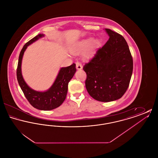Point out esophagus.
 <instances>
[{"label":"esophagus","instance_id":"obj_1","mask_svg":"<svg viewBox=\"0 0 158 158\" xmlns=\"http://www.w3.org/2000/svg\"><path fill=\"white\" fill-rule=\"evenodd\" d=\"M76 67L77 70H81L82 69V65L79 61H77L76 62Z\"/></svg>","mask_w":158,"mask_h":158}]
</instances>
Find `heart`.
Returning a JSON list of instances; mask_svg holds the SVG:
<instances>
[{"label":"heart","mask_w":158,"mask_h":158,"mask_svg":"<svg viewBox=\"0 0 158 158\" xmlns=\"http://www.w3.org/2000/svg\"><path fill=\"white\" fill-rule=\"evenodd\" d=\"M100 45V41L99 40H94L92 37L84 39L75 45L74 48V52L79 54L85 51L86 49L85 57L89 59L92 57Z\"/></svg>","instance_id":"heart-1"}]
</instances>
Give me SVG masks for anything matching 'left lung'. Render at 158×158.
Returning <instances> with one entry per match:
<instances>
[{
    "label": "left lung",
    "instance_id": "8db88e82",
    "mask_svg": "<svg viewBox=\"0 0 158 158\" xmlns=\"http://www.w3.org/2000/svg\"><path fill=\"white\" fill-rule=\"evenodd\" d=\"M109 40L83 69L90 97L101 102L118 99L125 94L133 73V61L127 43L118 33L105 28Z\"/></svg>",
    "mask_w": 158,
    "mask_h": 158
}]
</instances>
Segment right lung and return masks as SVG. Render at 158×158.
Here are the masks:
<instances>
[{"mask_svg": "<svg viewBox=\"0 0 158 158\" xmlns=\"http://www.w3.org/2000/svg\"><path fill=\"white\" fill-rule=\"evenodd\" d=\"M44 36V34H40L23 45L19 56L16 76L23 94L31 105L40 110L48 111L59 107L65 100L68 93V83L75 75L76 69L75 63L70 66L61 68L53 85L46 91L38 92L30 88L22 75L21 63L23 55L28 45Z\"/></svg>", "mask_w": 158, "mask_h": 158, "instance_id": "obj_1", "label": "right lung"}]
</instances>
